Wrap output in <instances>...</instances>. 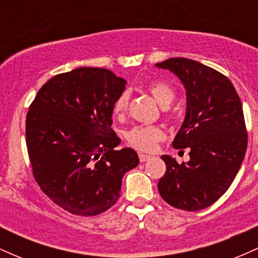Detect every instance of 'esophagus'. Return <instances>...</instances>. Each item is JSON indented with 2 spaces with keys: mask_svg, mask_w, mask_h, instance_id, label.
Masks as SVG:
<instances>
[{
  "mask_svg": "<svg viewBox=\"0 0 258 258\" xmlns=\"http://www.w3.org/2000/svg\"><path fill=\"white\" fill-rule=\"evenodd\" d=\"M150 158H152L150 155H147V154H143V153H139V160H141V162L147 161V160H149Z\"/></svg>",
  "mask_w": 258,
  "mask_h": 258,
  "instance_id": "1",
  "label": "esophagus"
}]
</instances>
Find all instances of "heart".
Returning <instances> with one entry per match:
<instances>
[{
  "instance_id": "obj_1",
  "label": "heart",
  "mask_w": 258,
  "mask_h": 258,
  "mask_svg": "<svg viewBox=\"0 0 258 258\" xmlns=\"http://www.w3.org/2000/svg\"><path fill=\"white\" fill-rule=\"evenodd\" d=\"M148 90L150 91L154 99L159 103L160 105L167 106L172 102L174 97V92L171 86L161 81H154L148 85ZM130 94L128 92H123L119 96L114 104V114L116 116H122L127 111L128 106ZM165 133L158 126H143L137 125L133 126L126 132V139L130 146L138 150L143 152H150L155 148L158 142L164 139Z\"/></svg>"
}]
</instances>
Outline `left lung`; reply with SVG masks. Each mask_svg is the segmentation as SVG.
I'll return each mask as SVG.
<instances>
[{"mask_svg": "<svg viewBox=\"0 0 258 258\" xmlns=\"http://www.w3.org/2000/svg\"><path fill=\"white\" fill-rule=\"evenodd\" d=\"M155 65L184 85L185 117L172 146L190 149V160L182 164L161 156L166 172L159 193L176 209L199 211L226 193L244 160L247 132L240 98L223 74L197 60L171 58Z\"/></svg>", "mask_w": 258, "mask_h": 258, "instance_id": "obj_1", "label": "left lung"}]
</instances>
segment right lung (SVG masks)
<instances>
[{"mask_svg":"<svg viewBox=\"0 0 258 258\" xmlns=\"http://www.w3.org/2000/svg\"><path fill=\"white\" fill-rule=\"evenodd\" d=\"M126 80L100 68L58 74L37 92L26 114V147L37 184L53 203L79 216L106 211L122 177L139 164L132 148L116 150L114 104Z\"/></svg>","mask_w":258,"mask_h":258,"instance_id":"right-lung-1","label":"right lung"}]
</instances>
